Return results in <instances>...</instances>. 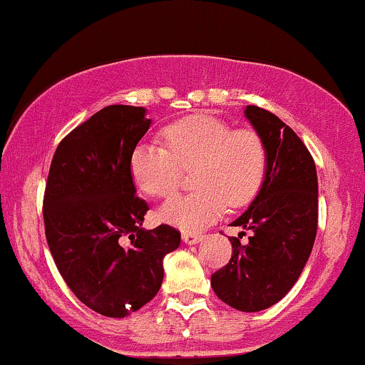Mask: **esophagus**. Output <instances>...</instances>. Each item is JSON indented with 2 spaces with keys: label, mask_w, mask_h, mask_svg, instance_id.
Returning <instances> with one entry per match:
<instances>
[{
  "label": "esophagus",
  "mask_w": 365,
  "mask_h": 365,
  "mask_svg": "<svg viewBox=\"0 0 365 365\" xmlns=\"http://www.w3.org/2000/svg\"><path fill=\"white\" fill-rule=\"evenodd\" d=\"M203 240L202 232H182V241L186 245H196Z\"/></svg>",
  "instance_id": "1"
}]
</instances>
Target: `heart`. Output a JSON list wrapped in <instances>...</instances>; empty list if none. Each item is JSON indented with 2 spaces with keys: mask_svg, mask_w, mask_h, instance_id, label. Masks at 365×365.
<instances>
[{
  "mask_svg": "<svg viewBox=\"0 0 365 365\" xmlns=\"http://www.w3.org/2000/svg\"><path fill=\"white\" fill-rule=\"evenodd\" d=\"M165 148L139 143L129 157L130 178L141 193L170 198L182 170L193 172L195 193L178 196L158 210L162 222L198 232L259 195L267 172V148L259 133L235 129L210 115H190L163 128Z\"/></svg>",
  "mask_w": 365,
  "mask_h": 365,
  "instance_id": "1",
  "label": "heart"
}]
</instances>
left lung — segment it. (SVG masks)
Masks as SVG:
<instances>
[{"mask_svg":"<svg viewBox=\"0 0 365 365\" xmlns=\"http://www.w3.org/2000/svg\"><path fill=\"white\" fill-rule=\"evenodd\" d=\"M267 148L259 195L232 222L253 232L237 237L231 260L212 274L217 297L241 312H259L281 300L304 271L317 235V172L310 151L281 118L260 106L245 108Z\"/></svg>","mask_w":365,"mask_h":365,"instance_id":"8db88e82","label":"left lung"}]
</instances>
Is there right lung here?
Masks as SVG:
<instances>
[{"label": "right lung", "instance_id": "obj_1", "mask_svg": "<svg viewBox=\"0 0 365 365\" xmlns=\"http://www.w3.org/2000/svg\"><path fill=\"white\" fill-rule=\"evenodd\" d=\"M143 106L110 105L77 125L53 155L43 217L56 267L72 293L105 317H125L158 293L178 229L145 231L129 157L150 129ZM124 239H130L128 245Z\"/></svg>", "mask_w": 365, "mask_h": 365}]
</instances>
